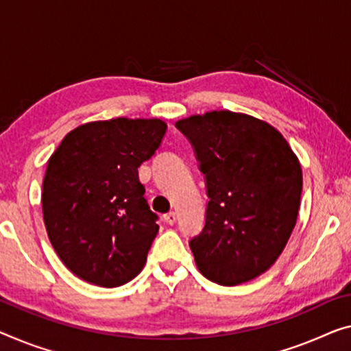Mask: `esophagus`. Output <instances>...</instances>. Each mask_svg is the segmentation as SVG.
Listing matches in <instances>:
<instances>
[{"instance_id":"obj_1","label":"esophagus","mask_w":351,"mask_h":351,"mask_svg":"<svg viewBox=\"0 0 351 351\" xmlns=\"http://www.w3.org/2000/svg\"><path fill=\"white\" fill-rule=\"evenodd\" d=\"M164 221L169 223V226H173V223L176 222V214L175 213H169V214H165L164 216Z\"/></svg>"}]
</instances>
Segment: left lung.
Returning <instances> with one entry per match:
<instances>
[{"mask_svg": "<svg viewBox=\"0 0 351 351\" xmlns=\"http://www.w3.org/2000/svg\"><path fill=\"white\" fill-rule=\"evenodd\" d=\"M205 175V227L189 245L200 273L238 285L268 271L296 226L302 191L300 160L273 125L214 110L180 119Z\"/></svg>", "mask_w": 351, "mask_h": 351, "instance_id": "obj_1", "label": "left lung"}]
</instances>
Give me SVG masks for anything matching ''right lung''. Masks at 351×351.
<instances>
[{
    "instance_id": "add662e5",
    "label": "right lung",
    "mask_w": 351,
    "mask_h": 351,
    "mask_svg": "<svg viewBox=\"0 0 351 351\" xmlns=\"http://www.w3.org/2000/svg\"><path fill=\"white\" fill-rule=\"evenodd\" d=\"M165 130L162 119L86 123L51 154L42 184L45 228L80 279L112 289L143 269L159 226L138 167L153 158Z\"/></svg>"
}]
</instances>
